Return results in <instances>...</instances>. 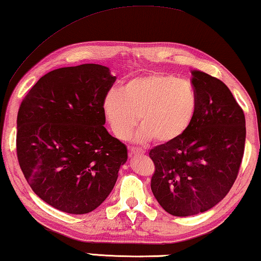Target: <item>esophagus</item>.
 Masks as SVG:
<instances>
[{"instance_id":"1","label":"esophagus","mask_w":261,"mask_h":261,"mask_svg":"<svg viewBox=\"0 0 261 261\" xmlns=\"http://www.w3.org/2000/svg\"><path fill=\"white\" fill-rule=\"evenodd\" d=\"M129 153H130V155H135V154H143V153H145V151H143V150H141V149H138V147H134V146H131V147H129Z\"/></svg>"}]
</instances>
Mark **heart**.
<instances>
[{
    "label": "heart",
    "instance_id": "1",
    "mask_svg": "<svg viewBox=\"0 0 261 261\" xmlns=\"http://www.w3.org/2000/svg\"><path fill=\"white\" fill-rule=\"evenodd\" d=\"M198 107L196 89L190 82L170 73L153 72L130 80L119 90L108 91L102 108L112 134L125 139L141 118L143 124L131 136L136 143H171L191 125Z\"/></svg>",
    "mask_w": 261,
    "mask_h": 261
}]
</instances>
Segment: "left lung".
Wrapping results in <instances>:
<instances>
[{
  "mask_svg": "<svg viewBox=\"0 0 261 261\" xmlns=\"http://www.w3.org/2000/svg\"><path fill=\"white\" fill-rule=\"evenodd\" d=\"M198 107L184 135L150 151L155 171L151 190L170 215L196 216L216 206L232 188L242 163L246 126L226 85L192 70Z\"/></svg>",
  "mask_w": 261,
  "mask_h": 261,
  "instance_id": "1",
  "label": "left lung"
}]
</instances>
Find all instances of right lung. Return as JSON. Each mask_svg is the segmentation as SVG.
<instances>
[{
  "label": "right lung",
  "instance_id": "right-lung-1",
  "mask_svg": "<svg viewBox=\"0 0 261 261\" xmlns=\"http://www.w3.org/2000/svg\"><path fill=\"white\" fill-rule=\"evenodd\" d=\"M115 81L100 64L53 70L18 109L19 166L33 191L60 211L98 207L127 161L126 146L104 127L102 102Z\"/></svg>",
  "mask_w": 261,
  "mask_h": 261
}]
</instances>
